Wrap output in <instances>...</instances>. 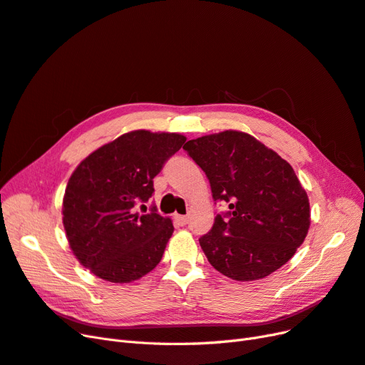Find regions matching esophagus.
<instances>
[{
	"instance_id": "34e87169",
	"label": "esophagus",
	"mask_w": 365,
	"mask_h": 365,
	"mask_svg": "<svg viewBox=\"0 0 365 365\" xmlns=\"http://www.w3.org/2000/svg\"><path fill=\"white\" fill-rule=\"evenodd\" d=\"M173 219H175V222L178 224V225H185V224H187V220H189V217H187V216H182V215H175V216H173Z\"/></svg>"
}]
</instances>
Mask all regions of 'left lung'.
Listing matches in <instances>:
<instances>
[{"mask_svg": "<svg viewBox=\"0 0 365 365\" xmlns=\"http://www.w3.org/2000/svg\"><path fill=\"white\" fill-rule=\"evenodd\" d=\"M182 149L205 172L213 200L230 208L200 239L212 267L237 282L283 267L311 225L309 197L291 164L239 130L189 140Z\"/></svg>", "mask_w": 365, "mask_h": 365, "instance_id": "8db88e82", "label": "left lung"}]
</instances>
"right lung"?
Masks as SVG:
<instances>
[{"label":"right lung","mask_w":365,"mask_h":365,"mask_svg":"<svg viewBox=\"0 0 365 365\" xmlns=\"http://www.w3.org/2000/svg\"><path fill=\"white\" fill-rule=\"evenodd\" d=\"M175 132L132 130L90 153L70 176L62 222L76 259L111 283L141 279L160 263L173 233L169 217L152 207L153 178L184 145Z\"/></svg>","instance_id":"right-lung-1"}]
</instances>
